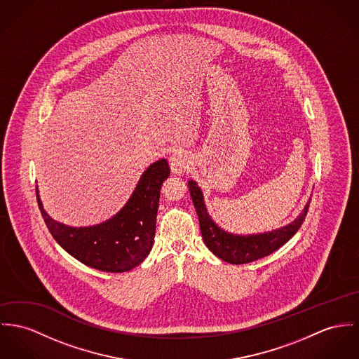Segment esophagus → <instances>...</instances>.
<instances>
[{
    "label": "esophagus",
    "mask_w": 359,
    "mask_h": 359,
    "mask_svg": "<svg viewBox=\"0 0 359 359\" xmlns=\"http://www.w3.org/2000/svg\"><path fill=\"white\" fill-rule=\"evenodd\" d=\"M169 164H170V169L175 175H184L191 165V158L187 153L177 151L170 156Z\"/></svg>",
    "instance_id": "obj_1"
}]
</instances>
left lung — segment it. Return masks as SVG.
I'll return each mask as SVG.
<instances>
[{
  "mask_svg": "<svg viewBox=\"0 0 359 359\" xmlns=\"http://www.w3.org/2000/svg\"><path fill=\"white\" fill-rule=\"evenodd\" d=\"M189 189H190V195L199 219V228H201V233L205 245L220 259L235 265L248 264L259 258H264L272 254L273 251H276L277 248H281L283 245H285L304 224L307 210H309V203L311 201L310 199L306 203L302 213L291 224L281 226L272 232L245 236V235H233L221 229L220 226L209 216L205 206L202 191L194 180L189 182Z\"/></svg>",
  "mask_w": 359,
  "mask_h": 359,
  "instance_id": "8db88e82",
  "label": "left lung"
}]
</instances>
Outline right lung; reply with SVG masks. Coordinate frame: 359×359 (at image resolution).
<instances>
[{"label": "right lung", "instance_id": "right-lung-1", "mask_svg": "<svg viewBox=\"0 0 359 359\" xmlns=\"http://www.w3.org/2000/svg\"><path fill=\"white\" fill-rule=\"evenodd\" d=\"M170 169L166 160L149 166L126 206L111 219L91 226H68L53 220L43 209L35 189L41 215L55 242L84 265L111 273L134 269L149 255L156 233L160 190Z\"/></svg>", "mask_w": 359, "mask_h": 359}]
</instances>
